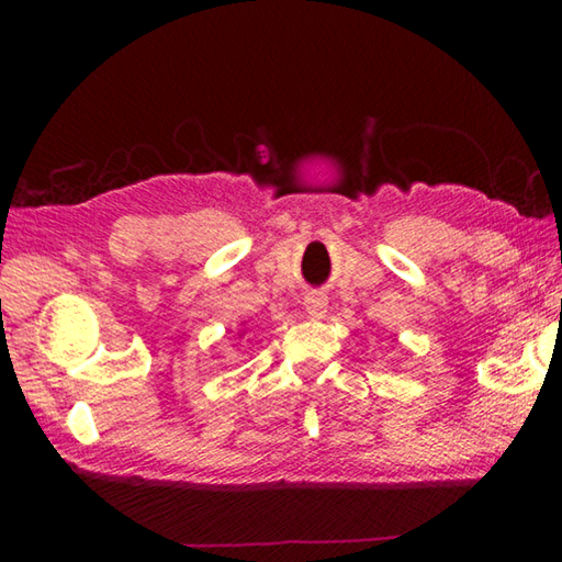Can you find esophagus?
<instances>
[{"label": "esophagus", "instance_id": "34e87169", "mask_svg": "<svg viewBox=\"0 0 562 562\" xmlns=\"http://www.w3.org/2000/svg\"><path fill=\"white\" fill-rule=\"evenodd\" d=\"M304 310L312 319H322L327 312V297L322 292H307L304 294Z\"/></svg>", "mask_w": 562, "mask_h": 562}]
</instances>
